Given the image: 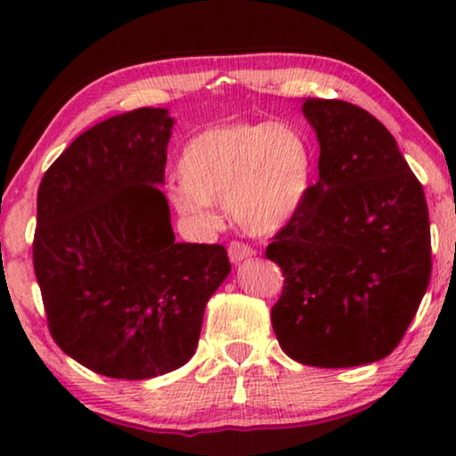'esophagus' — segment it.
Returning <instances> with one entry per match:
<instances>
[{
	"label": "esophagus",
	"instance_id": "esophagus-1",
	"mask_svg": "<svg viewBox=\"0 0 456 456\" xmlns=\"http://www.w3.org/2000/svg\"><path fill=\"white\" fill-rule=\"evenodd\" d=\"M253 255H255V251L248 245H245V242L234 240L228 245V257L232 264H240V261L253 257Z\"/></svg>",
	"mask_w": 456,
	"mask_h": 456
}]
</instances>
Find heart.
<instances>
[{
	"mask_svg": "<svg viewBox=\"0 0 456 456\" xmlns=\"http://www.w3.org/2000/svg\"><path fill=\"white\" fill-rule=\"evenodd\" d=\"M314 149L295 124H216L184 145L170 201L197 230L214 228L216 205H228L247 232L270 234L301 211L314 186Z\"/></svg>",
	"mask_w": 456,
	"mask_h": 456,
	"instance_id": "b5f03b06",
	"label": "heart"
}]
</instances>
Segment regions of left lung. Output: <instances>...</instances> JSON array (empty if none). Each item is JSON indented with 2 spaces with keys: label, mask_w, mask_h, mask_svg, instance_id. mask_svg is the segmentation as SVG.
<instances>
[{
  "label": "left lung",
  "mask_w": 456,
  "mask_h": 456,
  "mask_svg": "<svg viewBox=\"0 0 456 456\" xmlns=\"http://www.w3.org/2000/svg\"><path fill=\"white\" fill-rule=\"evenodd\" d=\"M320 180L265 257L284 289L272 326L290 359L354 367L395 351L432 273L421 183L378 118L340 99H305Z\"/></svg>",
  "instance_id": "8db88e82"
}]
</instances>
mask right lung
<instances>
[{
  "mask_svg": "<svg viewBox=\"0 0 456 456\" xmlns=\"http://www.w3.org/2000/svg\"><path fill=\"white\" fill-rule=\"evenodd\" d=\"M172 126L164 108L95 124L53 161L37 195L33 264L49 332L108 378L183 367L230 273L222 245L174 240L159 189Z\"/></svg>",
  "mask_w": 456,
  "mask_h": 456,
  "instance_id": "add662e5",
  "label": "right lung"
}]
</instances>
